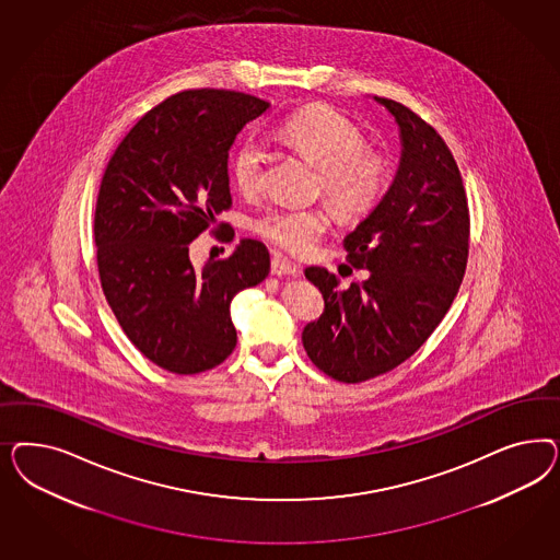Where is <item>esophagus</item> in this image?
<instances>
[{
  "label": "esophagus",
  "instance_id": "34e87169",
  "mask_svg": "<svg viewBox=\"0 0 560 560\" xmlns=\"http://www.w3.org/2000/svg\"><path fill=\"white\" fill-rule=\"evenodd\" d=\"M271 272L277 277H285V275H295L300 272V267L295 262H291L289 258L281 255H272Z\"/></svg>",
  "mask_w": 560,
  "mask_h": 560
}]
</instances>
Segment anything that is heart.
Masks as SVG:
<instances>
[{"label":"heart","mask_w":560,"mask_h":560,"mask_svg":"<svg viewBox=\"0 0 560 560\" xmlns=\"http://www.w3.org/2000/svg\"><path fill=\"white\" fill-rule=\"evenodd\" d=\"M293 152L318 166L316 187L342 218L357 220L373 211L390 185L386 155L365 145L355 122L330 106H307L277 129ZM267 152L255 137H246L232 158V178L242 195L262 188ZM330 228L328 207H271L253 221V230L289 255H310Z\"/></svg>","instance_id":"b5f03b06"}]
</instances>
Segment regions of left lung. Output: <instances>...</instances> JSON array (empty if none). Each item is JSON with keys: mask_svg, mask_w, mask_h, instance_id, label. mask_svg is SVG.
I'll use <instances>...</instances> for the list:
<instances>
[{"mask_svg": "<svg viewBox=\"0 0 560 560\" xmlns=\"http://www.w3.org/2000/svg\"><path fill=\"white\" fill-rule=\"evenodd\" d=\"M400 129V166L388 192L345 237L347 260L368 279L307 267L320 289L323 316L302 332L320 372L359 384L390 372L447 314L468 262L470 215L458 164L440 133L400 102L373 96Z\"/></svg>", "mask_w": 560, "mask_h": 560, "instance_id": "left-lung-1", "label": "left lung"}]
</instances>
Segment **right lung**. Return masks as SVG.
I'll list each match as a JSON object with an SVG mask.
<instances>
[{"mask_svg": "<svg viewBox=\"0 0 560 560\" xmlns=\"http://www.w3.org/2000/svg\"><path fill=\"white\" fill-rule=\"evenodd\" d=\"M271 104L232 90H185L137 120L102 176L94 240L102 291L158 368L190 375L236 347L230 304L271 269L258 240L195 269L188 246L232 207L228 152ZM223 225V223H221Z\"/></svg>", "mask_w": 560, "mask_h": 560, "instance_id": "right-lung-1", "label": "right lung"}]
</instances>
